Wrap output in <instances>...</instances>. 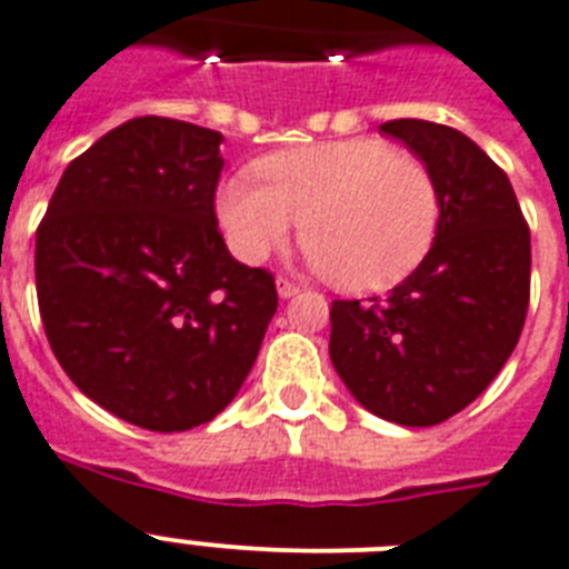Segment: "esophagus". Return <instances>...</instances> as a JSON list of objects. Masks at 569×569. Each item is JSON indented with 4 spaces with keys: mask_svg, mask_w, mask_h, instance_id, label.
I'll return each mask as SVG.
<instances>
[{
    "mask_svg": "<svg viewBox=\"0 0 569 569\" xmlns=\"http://www.w3.org/2000/svg\"><path fill=\"white\" fill-rule=\"evenodd\" d=\"M276 290H279L281 299H290V296L299 293V284H293V281H288V279H279L276 281Z\"/></svg>",
    "mask_w": 569,
    "mask_h": 569,
    "instance_id": "1",
    "label": "esophagus"
}]
</instances>
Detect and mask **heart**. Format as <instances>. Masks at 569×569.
<instances>
[{
    "instance_id": "heart-1",
    "label": "heart",
    "mask_w": 569,
    "mask_h": 569,
    "mask_svg": "<svg viewBox=\"0 0 569 569\" xmlns=\"http://www.w3.org/2000/svg\"><path fill=\"white\" fill-rule=\"evenodd\" d=\"M264 182L232 173L218 191L234 256L258 264L302 223L311 264L351 293L383 290L421 264L439 227V191L419 159L378 139L276 150Z\"/></svg>"
}]
</instances>
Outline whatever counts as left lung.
<instances>
[{"label": "left lung", "mask_w": 569, "mask_h": 569, "mask_svg": "<svg viewBox=\"0 0 569 569\" xmlns=\"http://www.w3.org/2000/svg\"><path fill=\"white\" fill-rule=\"evenodd\" d=\"M439 191L433 247L383 299H335L328 355L378 419L430 427L500 375L529 308L532 243L509 177L453 127L396 119Z\"/></svg>", "instance_id": "obj_1"}]
</instances>
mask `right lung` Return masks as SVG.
I'll return each instance as SVG.
<instances>
[{
  "instance_id": "1",
  "label": "right lung",
  "mask_w": 569,
  "mask_h": 569,
  "mask_svg": "<svg viewBox=\"0 0 569 569\" xmlns=\"http://www.w3.org/2000/svg\"><path fill=\"white\" fill-rule=\"evenodd\" d=\"M223 136L142 116L69 162L37 229V302L83 396L177 433L229 407L279 308L218 232Z\"/></svg>"
}]
</instances>
